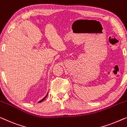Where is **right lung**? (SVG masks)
<instances>
[{
    "label": "right lung",
    "instance_id": "1",
    "mask_svg": "<svg viewBox=\"0 0 127 127\" xmlns=\"http://www.w3.org/2000/svg\"><path fill=\"white\" fill-rule=\"evenodd\" d=\"M47 95H48V93H47V95H46V96H45L44 98H43V99H41V100H40V101H39V102H42V101H43V100H44L45 99H46V97H47Z\"/></svg>",
    "mask_w": 127,
    "mask_h": 127
}]
</instances>
